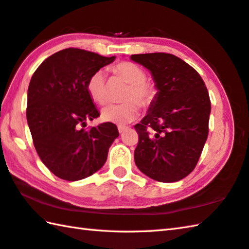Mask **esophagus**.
<instances>
[{
  "mask_svg": "<svg viewBox=\"0 0 249 249\" xmlns=\"http://www.w3.org/2000/svg\"><path fill=\"white\" fill-rule=\"evenodd\" d=\"M118 129H119V131H120V134H122V133H124V131L127 129V126H124V125H119L118 126Z\"/></svg>",
  "mask_w": 249,
  "mask_h": 249,
  "instance_id": "esophagus-1",
  "label": "esophagus"
}]
</instances>
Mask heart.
Here are the masks:
<instances>
[{
    "label": "heart",
    "mask_w": 249,
    "mask_h": 249,
    "mask_svg": "<svg viewBox=\"0 0 249 249\" xmlns=\"http://www.w3.org/2000/svg\"><path fill=\"white\" fill-rule=\"evenodd\" d=\"M114 75L128 83L123 99L124 104L110 105L101 111V119L109 123L124 125L134 121L139 114L140 107L150 108L158 97V89L147 81V72L142 67L131 61H121L111 67ZM91 100L98 105H106L109 100L108 85L102 72H95L86 84Z\"/></svg>",
    "instance_id": "heart-1"
}]
</instances>
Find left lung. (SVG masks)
<instances>
[{
	"label": "left lung",
	"mask_w": 249,
	"mask_h": 249,
	"mask_svg": "<svg viewBox=\"0 0 249 249\" xmlns=\"http://www.w3.org/2000/svg\"><path fill=\"white\" fill-rule=\"evenodd\" d=\"M152 73L159 89L149 113L135 125L137 167L160 182H175L196 168L208 136L211 99L201 75L166 53L131 55Z\"/></svg>",
	"instance_id": "left-lung-1"
}]
</instances>
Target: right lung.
I'll list each match as a JSON object with an SVG mask.
<instances>
[{
  "instance_id": "add662e5",
  "label": "right lung",
  "mask_w": 249,
  "mask_h": 249,
  "mask_svg": "<svg viewBox=\"0 0 249 249\" xmlns=\"http://www.w3.org/2000/svg\"><path fill=\"white\" fill-rule=\"evenodd\" d=\"M115 57L66 48L46 58L31 77L27 121L34 148L57 176L76 181L99 170L119 137L113 123L81 128L100 115L86 89L87 81Z\"/></svg>"
}]
</instances>
